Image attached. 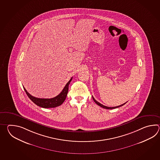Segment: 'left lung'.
Segmentation results:
<instances>
[{
  "label": "left lung",
  "instance_id": "1",
  "mask_svg": "<svg viewBox=\"0 0 160 160\" xmlns=\"http://www.w3.org/2000/svg\"><path fill=\"white\" fill-rule=\"evenodd\" d=\"M92 99H93V100H94V101L99 106H101V107H102V108H104V109H116V108H119V107H120V106H122L124 105L125 103H126V102H125V103H124L123 104H122V105H121L118 106H115V107H108V106H106L103 105L102 104H101V103H100L99 102H98V101H97L96 100H95V99H94V98L92 96Z\"/></svg>",
  "mask_w": 160,
  "mask_h": 160
}]
</instances>
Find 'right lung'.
<instances>
[{"label":"right lung","instance_id":"add662e5","mask_svg":"<svg viewBox=\"0 0 160 160\" xmlns=\"http://www.w3.org/2000/svg\"><path fill=\"white\" fill-rule=\"evenodd\" d=\"M72 78L70 79V81L66 83L65 88L62 90L61 92L58 94L57 96L55 97L52 98H39L33 97L30 94L26 88H24V91L27 94V96L31 100L34 102L35 104H36L38 106H40L41 108H55L61 105L65 101V99L67 97V94L68 93V85L70 84V82L72 81Z\"/></svg>","mask_w":160,"mask_h":160}]
</instances>
